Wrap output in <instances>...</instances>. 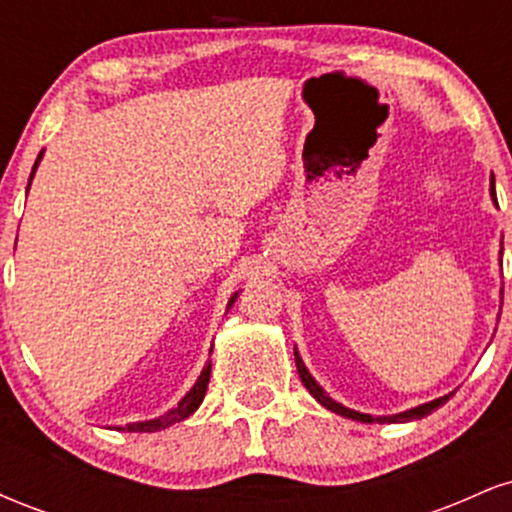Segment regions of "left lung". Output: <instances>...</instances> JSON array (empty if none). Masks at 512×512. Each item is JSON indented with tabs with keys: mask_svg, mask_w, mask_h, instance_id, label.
<instances>
[{
	"mask_svg": "<svg viewBox=\"0 0 512 512\" xmlns=\"http://www.w3.org/2000/svg\"><path fill=\"white\" fill-rule=\"evenodd\" d=\"M489 192H491L493 204H496V207H498V199H496V180H493V173H491V185H489ZM501 252H503V250H501ZM293 356H296V368H298V375H301L303 385L308 387L310 395H313V397L317 399V402H320L322 407H325V409H330V411H334V414L344 416V419L361 421V424H407V421L424 419V416L431 414V411H436L438 407H443V404L448 402V399H450L452 395H455V392H450V395H443V397H438V399H431V402H424V404H419V407H411V409H407V411H399V414H387V416L361 414V411L349 409V407H344V404H339L337 399H332L330 395H327L325 390H322L320 383H317V380L313 378V375H310V370L305 368L303 358H301V354H298L296 346H293Z\"/></svg>",
	"mask_w": 512,
	"mask_h": 512,
	"instance_id": "8db88e82",
	"label": "left lung"
}]
</instances>
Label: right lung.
I'll return each mask as SVG.
<instances>
[{
    "instance_id": "1",
    "label": "right lung",
    "mask_w": 512,
    "mask_h": 512,
    "mask_svg": "<svg viewBox=\"0 0 512 512\" xmlns=\"http://www.w3.org/2000/svg\"><path fill=\"white\" fill-rule=\"evenodd\" d=\"M43 154H45V151H40L38 158H35V166H33V170H31V178H28V187H31V180H33L35 170H38L40 161H43ZM236 298H238V293H233L231 301H228V305H226V310H228V308H233V303H236ZM211 349H214V346H211ZM209 378H211V361L204 363L202 373H199V378H197V383L190 387V392H187V395L182 397L180 402L175 404L173 409L166 411V414H163V416H158V419L137 421V424H127L125 428L117 426V431H129V433H154V431H161V428H168V426L178 424V421H185L187 416L195 414V411L199 409V404H202L204 395H207Z\"/></svg>"
}]
</instances>
